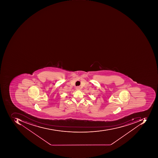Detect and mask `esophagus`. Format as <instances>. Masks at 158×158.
I'll return each mask as SVG.
<instances>
[{
	"label": "esophagus",
	"instance_id": "34e87169",
	"mask_svg": "<svg viewBox=\"0 0 158 158\" xmlns=\"http://www.w3.org/2000/svg\"><path fill=\"white\" fill-rule=\"evenodd\" d=\"M76 89H77V90H80V86H77V87H76Z\"/></svg>",
	"mask_w": 158,
	"mask_h": 158
}]
</instances>
